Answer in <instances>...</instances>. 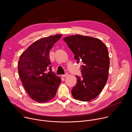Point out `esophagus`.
Here are the masks:
<instances>
[{
    "mask_svg": "<svg viewBox=\"0 0 132 132\" xmlns=\"http://www.w3.org/2000/svg\"><path fill=\"white\" fill-rule=\"evenodd\" d=\"M68 74L67 73H66L65 74H64V75H63L62 76L63 77H67V76H68Z\"/></svg>",
    "mask_w": 132,
    "mask_h": 132,
    "instance_id": "1",
    "label": "esophagus"
}]
</instances>
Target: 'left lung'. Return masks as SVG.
Wrapping results in <instances>:
<instances>
[{"label":"left lung","mask_w":132,"mask_h":132,"mask_svg":"<svg viewBox=\"0 0 132 132\" xmlns=\"http://www.w3.org/2000/svg\"><path fill=\"white\" fill-rule=\"evenodd\" d=\"M75 54L77 63L82 62V77L78 76L77 84L71 90L73 97L81 101H89L101 93L109 76L110 59L106 45L99 39L79 34L63 39Z\"/></svg>","instance_id":"8db88e82"}]
</instances>
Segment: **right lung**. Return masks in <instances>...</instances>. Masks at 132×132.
Returning <instances> with one entry per match:
<instances>
[{"label": "right lung", "instance_id": "add662e5", "mask_svg": "<svg viewBox=\"0 0 132 132\" xmlns=\"http://www.w3.org/2000/svg\"><path fill=\"white\" fill-rule=\"evenodd\" d=\"M62 34L51 35L36 41L22 53L18 62V72L30 97L39 103L54 98L61 82L52 71L49 53ZM50 71L47 72V69Z\"/></svg>", "mask_w": 132, "mask_h": 132}]
</instances>
